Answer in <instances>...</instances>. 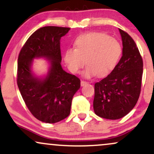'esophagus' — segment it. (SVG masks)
Returning <instances> with one entry per match:
<instances>
[{
  "label": "esophagus",
  "instance_id": "esophagus-1",
  "mask_svg": "<svg viewBox=\"0 0 154 154\" xmlns=\"http://www.w3.org/2000/svg\"><path fill=\"white\" fill-rule=\"evenodd\" d=\"M87 82H85V81H83V80H82L81 81V86H84V85H85L86 84H87Z\"/></svg>",
  "mask_w": 154,
  "mask_h": 154
}]
</instances>
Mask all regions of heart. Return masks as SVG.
<instances>
[{"label": "heart", "instance_id": "heart-1", "mask_svg": "<svg viewBox=\"0 0 154 154\" xmlns=\"http://www.w3.org/2000/svg\"><path fill=\"white\" fill-rule=\"evenodd\" d=\"M122 53L121 44L116 39L101 32L83 34L76 39L75 48L68 49L64 61L72 73H78L85 65L83 75L87 78L107 75L115 68Z\"/></svg>", "mask_w": 154, "mask_h": 154}]
</instances>
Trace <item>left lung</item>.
Listing matches in <instances>:
<instances>
[{
    "label": "left lung",
    "mask_w": 154,
    "mask_h": 154,
    "mask_svg": "<svg viewBox=\"0 0 154 154\" xmlns=\"http://www.w3.org/2000/svg\"><path fill=\"white\" fill-rule=\"evenodd\" d=\"M122 56L105 78L95 84L93 109L96 115L108 119L126 116L135 107L141 90L143 63L136 43L119 29Z\"/></svg>",
    "instance_id": "obj_1"
}]
</instances>
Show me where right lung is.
Segmentation results:
<instances>
[{"instance_id": "obj_1", "label": "right lung", "mask_w": 154, "mask_h": 154, "mask_svg": "<svg viewBox=\"0 0 154 154\" xmlns=\"http://www.w3.org/2000/svg\"><path fill=\"white\" fill-rule=\"evenodd\" d=\"M70 28L43 26L27 39L21 49L17 64V85L26 107L36 119L56 123L69 115L74 95L80 88V79L61 67L60 40ZM45 57L51 61L44 79L31 70L33 59Z\"/></svg>"}]
</instances>
